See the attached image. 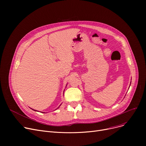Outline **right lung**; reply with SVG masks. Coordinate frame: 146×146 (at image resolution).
I'll return each mask as SVG.
<instances>
[{"mask_svg":"<svg viewBox=\"0 0 146 146\" xmlns=\"http://www.w3.org/2000/svg\"><path fill=\"white\" fill-rule=\"evenodd\" d=\"M58 108H59V107H58V108H57V109H58ZM57 109H56V110H57ZM32 110H34V111H36V110H33V109H32ZM42 113H45V112H42Z\"/></svg>","mask_w":146,"mask_h":146,"instance_id":"right-lung-1","label":"right lung"}]
</instances>
